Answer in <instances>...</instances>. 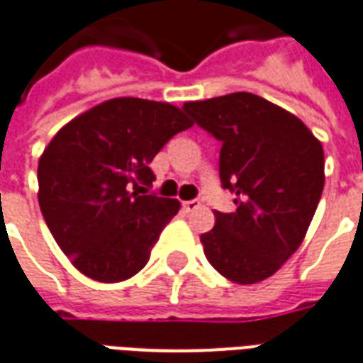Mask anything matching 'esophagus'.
<instances>
[{
    "label": "esophagus",
    "instance_id": "esophagus-1",
    "mask_svg": "<svg viewBox=\"0 0 363 363\" xmlns=\"http://www.w3.org/2000/svg\"><path fill=\"white\" fill-rule=\"evenodd\" d=\"M182 208L186 209V211H196V209L200 208V202L198 200H186V202H182Z\"/></svg>",
    "mask_w": 363,
    "mask_h": 363
}]
</instances>
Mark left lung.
<instances>
[{
    "mask_svg": "<svg viewBox=\"0 0 363 363\" xmlns=\"http://www.w3.org/2000/svg\"><path fill=\"white\" fill-rule=\"evenodd\" d=\"M182 109L221 142L219 179L236 196L233 213L213 211L216 227L200 236L203 254L233 283H259L304 240L323 192V146L296 115L256 94Z\"/></svg>",
    "mask_w": 363,
    "mask_h": 363,
    "instance_id": "1",
    "label": "left lung"
}]
</instances>
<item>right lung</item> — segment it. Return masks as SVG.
Segmentation results:
<instances>
[{
    "label": "right lung",
    "mask_w": 363,
    "mask_h": 363,
    "mask_svg": "<svg viewBox=\"0 0 363 363\" xmlns=\"http://www.w3.org/2000/svg\"><path fill=\"white\" fill-rule=\"evenodd\" d=\"M192 127L182 109L115 98L69 121L38 161V202L72 265L99 283L130 279L147 264L179 200L147 194L150 163Z\"/></svg>",
    "instance_id": "obj_1"
}]
</instances>
